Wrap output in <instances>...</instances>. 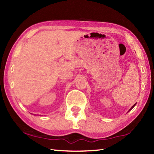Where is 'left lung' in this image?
I'll use <instances>...</instances> for the list:
<instances>
[{
  "label": "left lung",
  "instance_id": "obj_1",
  "mask_svg": "<svg viewBox=\"0 0 154 154\" xmlns=\"http://www.w3.org/2000/svg\"><path fill=\"white\" fill-rule=\"evenodd\" d=\"M136 104H134V105H133V106H132L131 108H130V110H129L128 111V112H129V111H130V110H132V109H133V108H134V106H136Z\"/></svg>",
  "mask_w": 154,
  "mask_h": 154
}]
</instances>
